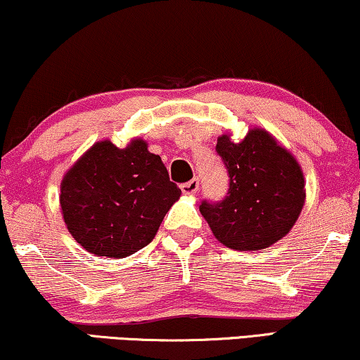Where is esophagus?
<instances>
[{
    "label": "esophagus",
    "instance_id": "obj_1",
    "mask_svg": "<svg viewBox=\"0 0 360 360\" xmlns=\"http://www.w3.org/2000/svg\"><path fill=\"white\" fill-rule=\"evenodd\" d=\"M180 188H181V193H184V195H195L198 188H200V180L191 179L190 181H185V184H181Z\"/></svg>",
    "mask_w": 360,
    "mask_h": 360
}]
</instances>
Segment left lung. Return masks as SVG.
<instances>
[{"label":"left lung","instance_id":"obj_1","mask_svg":"<svg viewBox=\"0 0 360 360\" xmlns=\"http://www.w3.org/2000/svg\"><path fill=\"white\" fill-rule=\"evenodd\" d=\"M216 153L229 175L221 201L202 200L201 214L221 243L232 250H263L281 240L305 201L304 174L284 148L263 129H252L242 143L227 134Z\"/></svg>","mask_w":360,"mask_h":360}]
</instances>
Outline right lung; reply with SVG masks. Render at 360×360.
Returning a JSON list of instances; mask_svg holds the SVG:
<instances>
[{
  "label": "right lung",
  "instance_id": "1",
  "mask_svg": "<svg viewBox=\"0 0 360 360\" xmlns=\"http://www.w3.org/2000/svg\"><path fill=\"white\" fill-rule=\"evenodd\" d=\"M180 193L162 159L141 139L127 149L102 141L65 175L60 205L82 248L124 258L150 243Z\"/></svg>",
  "mask_w": 360,
  "mask_h": 360
}]
</instances>
